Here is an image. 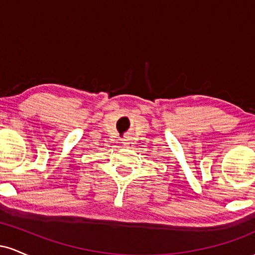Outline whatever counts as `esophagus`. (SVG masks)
Segmentation results:
<instances>
[{
	"instance_id": "34e87169",
	"label": "esophagus",
	"mask_w": 255,
	"mask_h": 255,
	"mask_svg": "<svg viewBox=\"0 0 255 255\" xmlns=\"http://www.w3.org/2000/svg\"><path fill=\"white\" fill-rule=\"evenodd\" d=\"M122 145L125 147H131L133 146V141H131V139H129V137H126V139L122 140Z\"/></svg>"
}]
</instances>
